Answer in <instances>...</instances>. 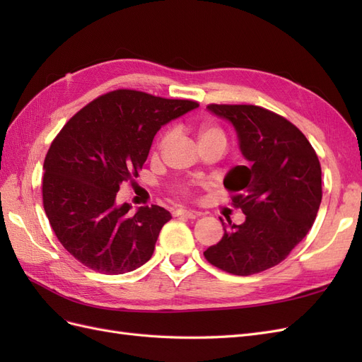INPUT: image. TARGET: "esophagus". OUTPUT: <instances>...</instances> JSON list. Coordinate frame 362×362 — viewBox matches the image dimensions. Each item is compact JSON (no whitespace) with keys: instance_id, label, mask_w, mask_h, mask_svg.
I'll return each instance as SVG.
<instances>
[{"instance_id":"34e87169","label":"esophagus","mask_w":362,"mask_h":362,"mask_svg":"<svg viewBox=\"0 0 362 362\" xmlns=\"http://www.w3.org/2000/svg\"><path fill=\"white\" fill-rule=\"evenodd\" d=\"M173 216H185L189 218H196V217L201 216V213L194 211V210H187V208H178V210L173 211Z\"/></svg>"}]
</instances>
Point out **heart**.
I'll list each match as a JSON object with an SVG mask.
<instances>
[{"label": "heart", "instance_id": "1", "mask_svg": "<svg viewBox=\"0 0 362 362\" xmlns=\"http://www.w3.org/2000/svg\"><path fill=\"white\" fill-rule=\"evenodd\" d=\"M175 134H177L175 133V129H168L166 133H163V136L160 137V141H158V148L160 149L166 148L175 139ZM198 139H199V145L201 144H221V145L226 146L225 131L214 124H202L198 131ZM199 184H202V182H199V181L184 182V184H180V190L184 193H189L194 187V185H199Z\"/></svg>", "mask_w": 362, "mask_h": 362}]
</instances>
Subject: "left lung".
<instances>
[{
	"label": "left lung",
	"instance_id": "1",
	"mask_svg": "<svg viewBox=\"0 0 362 362\" xmlns=\"http://www.w3.org/2000/svg\"><path fill=\"white\" fill-rule=\"evenodd\" d=\"M208 110L231 122L249 161L223 181L242 208V225H223L221 242L204 257L238 276L264 272L288 257L311 229L322 202V168L314 148L290 120L258 105L210 104Z\"/></svg>",
	"mask_w": 362,
	"mask_h": 362
}]
</instances>
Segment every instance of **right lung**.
<instances>
[{
    "mask_svg": "<svg viewBox=\"0 0 362 362\" xmlns=\"http://www.w3.org/2000/svg\"><path fill=\"white\" fill-rule=\"evenodd\" d=\"M199 107L117 89L83 107L52 140L43 161L42 199L54 234L81 264L104 275L133 272L154 254L163 206L116 205L122 182H133L161 125Z\"/></svg>",
    "mask_w": 362,
    "mask_h": 362,
    "instance_id": "obj_1",
    "label": "right lung"
}]
</instances>
